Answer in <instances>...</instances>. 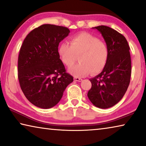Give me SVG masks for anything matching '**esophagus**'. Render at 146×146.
<instances>
[{"instance_id":"1","label":"esophagus","mask_w":146,"mask_h":146,"mask_svg":"<svg viewBox=\"0 0 146 146\" xmlns=\"http://www.w3.org/2000/svg\"><path fill=\"white\" fill-rule=\"evenodd\" d=\"M74 80H75V81H77V82H81L82 79L81 78H79V77H74Z\"/></svg>"}]
</instances>
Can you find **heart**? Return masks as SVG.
I'll list each match as a JSON object with an SVG mask.
<instances>
[{
  "label": "heart",
  "instance_id": "obj_1",
  "mask_svg": "<svg viewBox=\"0 0 146 146\" xmlns=\"http://www.w3.org/2000/svg\"><path fill=\"white\" fill-rule=\"evenodd\" d=\"M58 52L62 62L67 67L72 66L79 56L80 63L69 69L76 77L86 76L90 72L94 75L101 73L110 56L107 44L98 37L86 32L73 36L71 39V44L62 43Z\"/></svg>",
  "mask_w": 146,
  "mask_h": 146
}]
</instances>
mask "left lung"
<instances>
[{
	"instance_id": "obj_1",
	"label": "left lung",
	"mask_w": 146,
	"mask_h": 146,
	"mask_svg": "<svg viewBox=\"0 0 146 146\" xmlns=\"http://www.w3.org/2000/svg\"><path fill=\"white\" fill-rule=\"evenodd\" d=\"M101 32L110 50L108 63L102 72L90 79L92 88L88 97L100 108L114 106L125 94L130 83L131 60L130 47L126 38L107 26L94 27Z\"/></svg>"
}]
</instances>
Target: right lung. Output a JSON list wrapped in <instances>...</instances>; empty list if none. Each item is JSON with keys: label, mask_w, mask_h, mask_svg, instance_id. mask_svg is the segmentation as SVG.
I'll use <instances>...</instances> for the list:
<instances>
[{"label": "right lung", "mask_w": 146, "mask_h": 146, "mask_svg": "<svg viewBox=\"0 0 146 146\" xmlns=\"http://www.w3.org/2000/svg\"><path fill=\"white\" fill-rule=\"evenodd\" d=\"M68 28L45 24L36 28L23 41L18 57V79L27 99L39 108H52L60 101L73 77L60 59L59 43Z\"/></svg>", "instance_id": "1"}]
</instances>
